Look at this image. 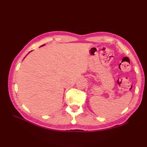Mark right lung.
Returning <instances> with one entry per match:
<instances>
[{"label": "right lung", "instance_id": "1", "mask_svg": "<svg viewBox=\"0 0 147 147\" xmlns=\"http://www.w3.org/2000/svg\"><path fill=\"white\" fill-rule=\"evenodd\" d=\"M43 45H42L41 47H42V46H43ZM30 52H29V53H30Z\"/></svg>", "mask_w": 147, "mask_h": 147}]
</instances>
